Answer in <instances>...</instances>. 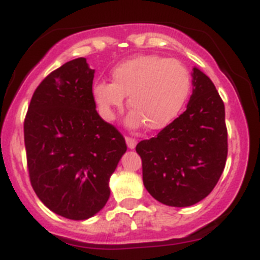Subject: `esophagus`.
I'll use <instances>...</instances> for the list:
<instances>
[{"instance_id":"34e87169","label":"esophagus","mask_w":260,"mask_h":260,"mask_svg":"<svg viewBox=\"0 0 260 260\" xmlns=\"http://www.w3.org/2000/svg\"><path fill=\"white\" fill-rule=\"evenodd\" d=\"M125 141H126V144H127L128 148H130V150H134L135 146H137V141H135V139H133V138H130V137H126Z\"/></svg>"}]
</instances>
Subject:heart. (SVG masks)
<instances>
[{
  "label": "heart",
  "mask_w": 260,
  "mask_h": 260,
  "mask_svg": "<svg viewBox=\"0 0 260 260\" xmlns=\"http://www.w3.org/2000/svg\"><path fill=\"white\" fill-rule=\"evenodd\" d=\"M113 83L98 82L93 98L107 121L114 119L128 96L132 112L126 125L160 130L178 116L190 92V74L177 59L147 54L119 63L112 73Z\"/></svg>",
  "instance_id": "1"
}]
</instances>
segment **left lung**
<instances>
[{
	"label": "left lung",
	"mask_w": 260,
	"mask_h": 260,
	"mask_svg": "<svg viewBox=\"0 0 260 260\" xmlns=\"http://www.w3.org/2000/svg\"><path fill=\"white\" fill-rule=\"evenodd\" d=\"M186 110L155 138L137 144L143 183L160 203L189 207L213 190L225 168L228 132L225 108L212 80L192 69Z\"/></svg>",
	"instance_id": "obj_1"
}]
</instances>
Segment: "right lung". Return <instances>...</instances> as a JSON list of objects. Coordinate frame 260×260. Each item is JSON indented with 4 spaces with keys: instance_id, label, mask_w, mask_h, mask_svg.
Returning a JSON list of instances; mask_svg holds the SVG:
<instances>
[{
    "instance_id": "obj_1",
    "label": "right lung",
    "mask_w": 260,
    "mask_h": 260,
    "mask_svg": "<svg viewBox=\"0 0 260 260\" xmlns=\"http://www.w3.org/2000/svg\"><path fill=\"white\" fill-rule=\"evenodd\" d=\"M93 74L83 57L52 71L24 119L32 187L50 211L70 220L89 219L107 204L109 178L127 150L96 110Z\"/></svg>"
}]
</instances>
